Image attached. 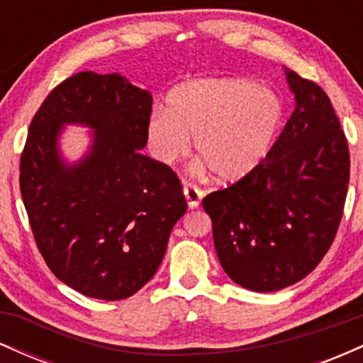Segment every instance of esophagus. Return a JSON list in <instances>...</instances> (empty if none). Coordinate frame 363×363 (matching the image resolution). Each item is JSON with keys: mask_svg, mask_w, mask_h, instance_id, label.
Segmentation results:
<instances>
[{"mask_svg": "<svg viewBox=\"0 0 363 363\" xmlns=\"http://www.w3.org/2000/svg\"><path fill=\"white\" fill-rule=\"evenodd\" d=\"M182 191H184L186 201H187V206H189V210L198 208L199 203H201V199H203V191L198 189L196 186L187 184V182H184V186H182Z\"/></svg>", "mask_w": 363, "mask_h": 363, "instance_id": "1", "label": "esophagus"}]
</instances>
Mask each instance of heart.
<instances>
[{
	"instance_id": "1",
	"label": "heart",
	"mask_w": 363,
	"mask_h": 363,
	"mask_svg": "<svg viewBox=\"0 0 363 363\" xmlns=\"http://www.w3.org/2000/svg\"><path fill=\"white\" fill-rule=\"evenodd\" d=\"M283 123V104L273 90L242 78L182 83L167 95L165 112L152 111L145 136L152 157L170 165L189 152L194 172L239 181L272 152Z\"/></svg>"
}]
</instances>
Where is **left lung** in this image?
<instances>
[{"label":"left lung","mask_w":363,"mask_h":363,"mask_svg":"<svg viewBox=\"0 0 363 363\" xmlns=\"http://www.w3.org/2000/svg\"><path fill=\"white\" fill-rule=\"evenodd\" d=\"M295 109L254 172L203 199L223 272L252 291L306 278L331 247L343 216L350 152L318 83L285 68Z\"/></svg>","instance_id":"8db88e82"}]
</instances>
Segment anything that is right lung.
I'll use <instances>...</instances> for the list:
<instances>
[{
    "instance_id": "add662e5",
    "label": "right lung",
    "mask_w": 363,
    "mask_h": 363,
    "mask_svg": "<svg viewBox=\"0 0 363 363\" xmlns=\"http://www.w3.org/2000/svg\"><path fill=\"white\" fill-rule=\"evenodd\" d=\"M152 95L119 73L82 72L45 97L20 158V193L49 269L91 298L123 301L147 285L186 213L169 165L143 155ZM66 123L92 129L87 155L60 157Z\"/></svg>"
}]
</instances>
